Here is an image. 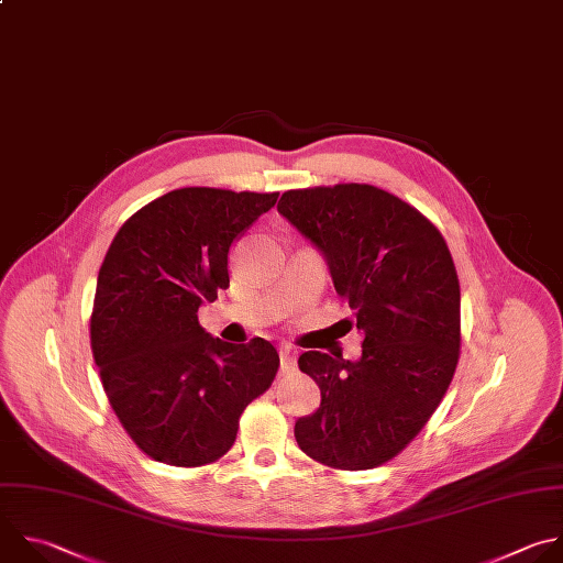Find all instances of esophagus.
Returning a JSON list of instances; mask_svg holds the SVG:
<instances>
[{
  "label": "esophagus",
  "mask_w": 563,
  "mask_h": 563,
  "mask_svg": "<svg viewBox=\"0 0 563 563\" xmlns=\"http://www.w3.org/2000/svg\"><path fill=\"white\" fill-rule=\"evenodd\" d=\"M278 355H280V371H283V373H291V371L296 368V355H294V351H291L289 346H283V349L278 351Z\"/></svg>",
  "instance_id": "1"
}]
</instances>
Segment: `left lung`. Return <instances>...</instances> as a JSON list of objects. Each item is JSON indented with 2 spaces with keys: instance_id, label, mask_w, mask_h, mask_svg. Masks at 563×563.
I'll return each instance as SVG.
<instances>
[{
  "instance_id": "8db88e82",
  "label": "left lung",
  "mask_w": 563,
  "mask_h": 563,
  "mask_svg": "<svg viewBox=\"0 0 563 563\" xmlns=\"http://www.w3.org/2000/svg\"><path fill=\"white\" fill-rule=\"evenodd\" d=\"M278 214L322 254L364 335L357 360L300 355L320 407L296 420V442L333 468H376L422 431L453 380L460 283L451 252L431 221L373 185L289 190Z\"/></svg>"
}]
</instances>
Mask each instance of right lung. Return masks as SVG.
Here are the masks:
<instances>
[{
  "label": "right lung",
  "instance_id": "right-lung-1",
  "mask_svg": "<svg viewBox=\"0 0 563 563\" xmlns=\"http://www.w3.org/2000/svg\"><path fill=\"white\" fill-rule=\"evenodd\" d=\"M276 199L180 187L130 217L103 258L92 355L119 422L156 462L203 466L225 455L241 413L276 376L272 342H223L197 316L230 287V247Z\"/></svg>",
  "mask_w": 563,
  "mask_h": 563
}]
</instances>
